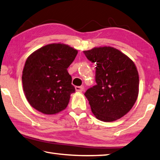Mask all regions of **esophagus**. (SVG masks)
Returning <instances> with one entry per match:
<instances>
[{"label": "esophagus", "instance_id": "obj_1", "mask_svg": "<svg viewBox=\"0 0 160 160\" xmlns=\"http://www.w3.org/2000/svg\"><path fill=\"white\" fill-rule=\"evenodd\" d=\"M75 89L77 92H82L84 90V87H83V86H76Z\"/></svg>", "mask_w": 160, "mask_h": 160}]
</instances>
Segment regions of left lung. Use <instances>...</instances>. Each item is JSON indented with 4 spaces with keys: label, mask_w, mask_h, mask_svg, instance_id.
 Returning a JSON list of instances; mask_svg holds the SVG:
<instances>
[{
    "label": "left lung",
    "mask_w": 160,
    "mask_h": 160,
    "mask_svg": "<svg viewBox=\"0 0 160 160\" xmlns=\"http://www.w3.org/2000/svg\"><path fill=\"white\" fill-rule=\"evenodd\" d=\"M96 63L97 84L84 93L98 119L114 122L133 108L138 96L139 76L136 66L120 50L110 46L83 51Z\"/></svg>",
    "instance_id": "obj_1"
}]
</instances>
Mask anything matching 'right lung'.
Segmentation results:
<instances>
[{"instance_id":"right-lung-1","label":"right lung","mask_w":160,"mask_h":160,"mask_svg":"<svg viewBox=\"0 0 160 160\" xmlns=\"http://www.w3.org/2000/svg\"><path fill=\"white\" fill-rule=\"evenodd\" d=\"M77 50L63 43H51L27 58L22 72L23 91L32 108L45 114L64 110L75 92L67 68Z\"/></svg>"}]
</instances>
